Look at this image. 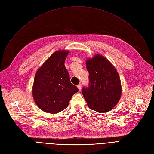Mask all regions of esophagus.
I'll return each mask as SVG.
<instances>
[{"label": "esophagus", "mask_w": 154, "mask_h": 154, "mask_svg": "<svg viewBox=\"0 0 154 154\" xmlns=\"http://www.w3.org/2000/svg\"><path fill=\"white\" fill-rule=\"evenodd\" d=\"M77 88H79V91L81 90V88H81V84H79V85H77Z\"/></svg>", "instance_id": "obj_1"}]
</instances>
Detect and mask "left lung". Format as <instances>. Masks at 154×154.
I'll use <instances>...</instances> for the list:
<instances>
[{"mask_svg": "<svg viewBox=\"0 0 154 154\" xmlns=\"http://www.w3.org/2000/svg\"><path fill=\"white\" fill-rule=\"evenodd\" d=\"M86 67L89 73V86L83 88L82 94L88 107L99 113L109 112L119 102L122 94L116 69L100 54L87 59Z\"/></svg>", "mask_w": 154, "mask_h": 154, "instance_id": "obj_1", "label": "left lung"}]
</instances>
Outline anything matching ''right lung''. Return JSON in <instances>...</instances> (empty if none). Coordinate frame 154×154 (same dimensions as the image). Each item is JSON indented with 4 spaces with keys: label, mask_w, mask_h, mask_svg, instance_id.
Segmentation results:
<instances>
[{
    "label": "right lung",
    "mask_w": 154,
    "mask_h": 154,
    "mask_svg": "<svg viewBox=\"0 0 154 154\" xmlns=\"http://www.w3.org/2000/svg\"><path fill=\"white\" fill-rule=\"evenodd\" d=\"M69 51L54 52L35 73L32 95L37 107L45 112L57 114L68 106L72 95L79 91L70 80L64 66Z\"/></svg>",
    "instance_id": "right-lung-1"
}]
</instances>
